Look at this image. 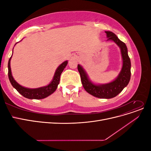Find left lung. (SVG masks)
Instances as JSON below:
<instances>
[{
    "mask_svg": "<svg viewBox=\"0 0 151 151\" xmlns=\"http://www.w3.org/2000/svg\"><path fill=\"white\" fill-rule=\"evenodd\" d=\"M108 40H110L115 42L120 48L123 59V67L119 76L111 83L103 85H95L89 80L86 72L80 65L77 68L81 76L82 84L84 89L90 94L99 98L109 99L115 97L129 84L131 76V63L125 43L118 39L115 34L111 31H105Z\"/></svg>",
    "mask_w": 151,
    "mask_h": 151,
    "instance_id": "obj_1",
    "label": "left lung"
}]
</instances>
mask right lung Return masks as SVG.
<instances>
[{"instance_id":"right-lung-1","label":"right lung","mask_w":151,"mask_h":151,"mask_svg":"<svg viewBox=\"0 0 151 151\" xmlns=\"http://www.w3.org/2000/svg\"><path fill=\"white\" fill-rule=\"evenodd\" d=\"M11 57L9 58V62H8L9 79L11 83L14 88L22 96H23L24 97L28 99H43L45 98L48 96L49 95L52 94L53 93H54L57 89L58 84H59V82H60V77L62 72H63V69H64L68 63L67 61H65L57 68L55 73V75L52 81L48 86L42 87V88H37V89H29V88H24V87H22L20 86L19 84H17L12 77V76L11 74V66H10Z\"/></svg>"}]
</instances>
